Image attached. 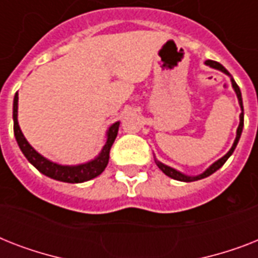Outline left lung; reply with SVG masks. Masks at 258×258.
<instances>
[{
    "label": "left lung",
    "instance_id": "8db88e82",
    "mask_svg": "<svg viewBox=\"0 0 258 258\" xmlns=\"http://www.w3.org/2000/svg\"><path fill=\"white\" fill-rule=\"evenodd\" d=\"M205 64H206V66H209V67H212V68H216V70L221 71V72H224V74H226L228 76H230V80H232V86H233V88H234V91H236V95H237V97H238V103H240L241 109H242V112H241V115H240V125H238V128H237L236 141H234V143H233L232 149L229 150V153L226 154V155H224V157L221 158V159H218L217 162H214V163H213V165L210 166L208 170H206V171H204L202 174H200V175H197V176L184 175V174H182V172L176 171L175 169H171V167H169V166H166V165H163V163H161V162L155 161V162H157L158 167H159L162 171L165 172L166 175L170 176V178H172V179L180 180V182H192V180L202 179V178H206V176L212 175L213 172H216L217 170L220 169V167H222L225 162L228 161V158L232 155L233 151H234V149H236L237 143H238V141H240L241 133H242V127H244V107H242V96H241L240 87L237 86V83L234 82V79L232 78V75L229 74L228 70H226L224 66H221L220 62L213 61V60H206V62H205Z\"/></svg>",
    "mask_w": 258,
    "mask_h": 258
}]
</instances>
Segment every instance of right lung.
<instances>
[{
  "mask_svg": "<svg viewBox=\"0 0 258 258\" xmlns=\"http://www.w3.org/2000/svg\"><path fill=\"white\" fill-rule=\"evenodd\" d=\"M17 109H18V93L14 95L13 100V130L14 137L17 141L20 149H21L22 154L25 155V158L36 167L40 172H42L44 175L49 176L52 179L61 180V182H68V183H82L86 180L92 179L95 176L100 175L101 172L104 171V169L108 165L109 159V150L111 146L115 142V138L117 135V130H119V121L113 123L109 130L107 131V142H105L104 147L101 150V153L99 154V157H96L93 161H89L87 163L79 166H62L57 165L54 162L48 161L46 158L36 151L32 146L28 143L25 137L22 135L20 125H18L17 120Z\"/></svg>",
  "mask_w": 258,
  "mask_h": 258,
  "instance_id": "obj_1",
  "label": "right lung"
}]
</instances>
